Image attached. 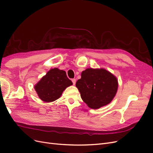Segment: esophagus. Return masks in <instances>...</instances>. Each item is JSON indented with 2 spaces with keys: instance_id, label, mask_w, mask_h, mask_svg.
I'll return each instance as SVG.
<instances>
[{
  "instance_id": "34e87169",
  "label": "esophagus",
  "mask_w": 153,
  "mask_h": 153,
  "mask_svg": "<svg viewBox=\"0 0 153 153\" xmlns=\"http://www.w3.org/2000/svg\"><path fill=\"white\" fill-rule=\"evenodd\" d=\"M71 81L73 82V85H75V84H76V79H75V78H73V79L71 80Z\"/></svg>"
}]
</instances>
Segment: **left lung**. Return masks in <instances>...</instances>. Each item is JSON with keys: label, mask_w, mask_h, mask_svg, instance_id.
<instances>
[{"label": "left lung", "mask_w": 153, "mask_h": 153, "mask_svg": "<svg viewBox=\"0 0 153 153\" xmlns=\"http://www.w3.org/2000/svg\"><path fill=\"white\" fill-rule=\"evenodd\" d=\"M76 87L82 100L92 109L108 105L117 93V78L103 68H87L83 71Z\"/></svg>", "instance_id": "8db88e82"}]
</instances>
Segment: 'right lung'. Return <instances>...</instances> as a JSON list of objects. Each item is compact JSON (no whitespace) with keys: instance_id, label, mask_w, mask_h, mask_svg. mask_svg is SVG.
Listing matches in <instances>:
<instances>
[{"instance_id":"obj_1","label":"right lung","mask_w":153,"mask_h":153,"mask_svg":"<svg viewBox=\"0 0 153 153\" xmlns=\"http://www.w3.org/2000/svg\"><path fill=\"white\" fill-rule=\"evenodd\" d=\"M71 85L65 71L53 68L37 83L34 89L41 100L49 103L59 99L66 87Z\"/></svg>"}]
</instances>
